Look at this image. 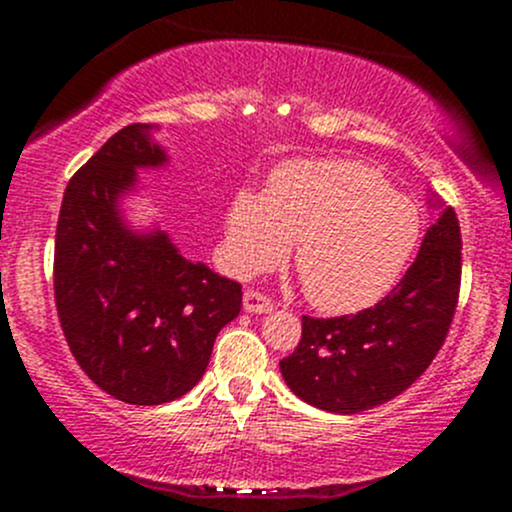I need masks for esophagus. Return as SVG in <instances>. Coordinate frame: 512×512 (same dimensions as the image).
I'll use <instances>...</instances> for the list:
<instances>
[{
  "instance_id": "1",
  "label": "esophagus",
  "mask_w": 512,
  "mask_h": 512,
  "mask_svg": "<svg viewBox=\"0 0 512 512\" xmlns=\"http://www.w3.org/2000/svg\"><path fill=\"white\" fill-rule=\"evenodd\" d=\"M242 302H245V312H252V314H267L272 312V299L267 297V294L257 292V289H245V297H242Z\"/></svg>"
}]
</instances>
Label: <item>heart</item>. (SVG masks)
Instances as JSON below:
<instances>
[{"label":"heart","mask_w":512,"mask_h":512,"mask_svg":"<svg viewBox=\"0 0 512 512\" xmlns=\"http://www.w3.org/2000/svg\"><path fill=\"white\" fill-rule=\"evenodd\" d=\"M421 237V215L384 175L356 160H289L265 195L240 190L227 205L225 260L250 277L282 262L294 240V265L309 302L349 314L379 302L404 272Z\"/></svg>","instance_id":"obj_1"}]
</instances>
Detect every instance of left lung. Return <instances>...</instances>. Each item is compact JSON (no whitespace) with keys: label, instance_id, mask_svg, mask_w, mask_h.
I'll use <instances>...</instances> for the list:
<instances>
[{"label":"left lung","instance_id":"left-lung-1","mask_svg":"<svg viewBox=\"0 0 512 512\" xmlns=\"http://www.w3.org/2000/svg\"><path fill=\"white\" fill-rule=\"evenodd\" d=\"M461 225L446 208L426 230L414 265L369 309L302 317L297 349L280 361L287 386L332 414L386 404L428 369L446 342L461 292Z\"/></svg>","mask_w":512,"mask_h":512}]
</instances>
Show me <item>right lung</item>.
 <instances>
[{
  "label": "right lung",
  "mask_w": 512,
  "mask_h": 512,
  "mask_svg": "<svg viewBox=\"0 0 512 512\" xmlns=\"http://www.w3.org/2000/svg\"><path fill=\"white\" fill-rule=\"evenodd\" d=\"M151 126L113 133L66 185L54 245V299L71 354L113 399L156 406L188 394L242 287L185 260L165 232L136 235L118 198L136 168L165 163Z\"/></svg>",
  "instance_id": "add662e5"
}]
</instances>
